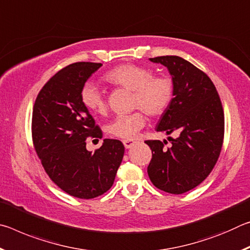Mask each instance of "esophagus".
Returning <instances> with one entry per match:
<instances>
[{
  "label": "esophagus",
  "mask_w": 250,
  "mask_h": 250,
  "mask_svg": "<svg viewBox=\"0 0 250 250\" xmlns=\"http://www.w3.org/2000/svg\"><path fill=\"white\" fill-rule=\"evenodd\" d=\"M134 145V141L133 140H124V146L125 149H130L131 146Z\"/></svg>",
  "instance_id": "obj_1"
}]
</instances>
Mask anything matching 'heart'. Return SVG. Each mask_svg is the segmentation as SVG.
<instances>
[{
	"instance_id": "heart-1",
	"label": "heart",
	"mask_w": 250,
	"mask_h": 250,
	"mask_svg": "<svg viewBox=\"0 0 250 250\" xmlns=\"http://www.w3.org/2000/svg\"><path fill=\"white\" fill-rule=\"evenodd\" d=\"M104 80L113 86L132 90L131 107L141 109L149 117H158L167 111L174 96V83L167 76H154L153 69L146 66L124 64L109 70ZM83 104L91 112L105 115V97L94 83L83 84L80 91ZM142 111L117 116L108 125V132L120 139L134 138L146 124Z\"/></svg>"
}]
</instances>
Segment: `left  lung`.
Returning a JSON list of instances; mask_svg holds the SVG:
<instances>
[{
	"instance_id": "1",
	"label": "left lung",
	"mask_w": 250,
	"mask_h": 250,
	"mask_svg": "<svg viewBox=\"0 0 250 250\" xmlns=\"http://www.w3.org/2000/svg\"><path fill=\"white\" fill-rule=\"evenodd\" d=\"M151 62L166 66L174 83L171 104L156 131L171 134L167 141L146 140L152 151L147 174L161 191L183 194L204 181L216 164L224 140V110L213 82L204 71L179 56H160Z\"/></svg>"
}]
</instances>
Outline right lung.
Instances as JSON below:
<instances>
[{
  "label": "right lung",
  "mask_w": 250,
  "mask_h": 250,
  "mask_svg": "<svg viewBox=\"0 0 250 250\" xmlns=\"http://www.w3.org/2000/svg\"><path fill=\"white\" fill-rule=\"evenodd\" d=\"M101 66L80 62L61 69L44 84L33 108V145L45 172L62 191L84 200L111 188L125 153L115 139H104L94 153L86 149V141L101 139L103 132L80 91Z\"/></svg>",
  "instance_id": "1"
}]
</instances>
